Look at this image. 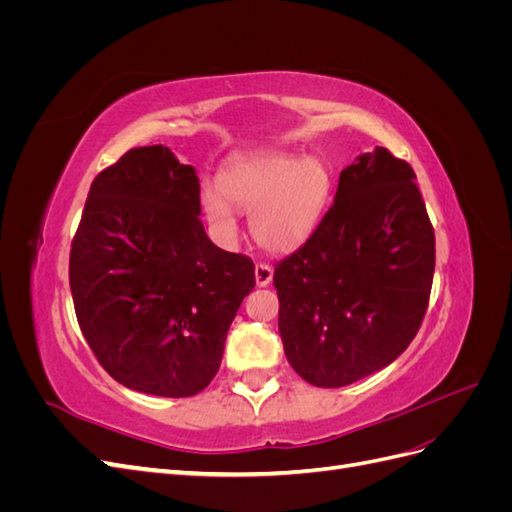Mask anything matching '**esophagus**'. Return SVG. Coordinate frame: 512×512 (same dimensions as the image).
I'll return each instance as SVG.
<instances>
[{"instance_id":"1","label":"esophagus","mask_w":512,"mask_h":512,"mask_svg":"<svg viewBox=\"0 0 512 512\" xmlns=\"http://www.w3.org/2000/svg\"><path fill=\"white\" fill-rule=\"evenodd\" d=\"M256 284L258 286H269L273 280V269L267 262H256Z\"/></svg>"}]
</instances>
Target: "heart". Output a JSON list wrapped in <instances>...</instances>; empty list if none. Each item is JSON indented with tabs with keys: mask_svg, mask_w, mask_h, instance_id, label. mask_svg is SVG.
Listing matches in <instances>:
<instances>
[{
	"mask_svg": "<svg viewBox=\"0 0 512 512\" xmlns=\"http://www.w3.org/2000/svg\"><path fill=\"white\" fill-rule=\"evenodd\" d=\"M220 192L205 190L203 207L222 239L237 235L232 209L252 213V235L269 252H292L312 235L331 196V173L318 158L269 156L230 166Z\"/></svg>",
	"mask_w": 512,
	"mask_h": 512,
	"instance_id": "obj_1",
	"label": "heart"
}]
</instances>
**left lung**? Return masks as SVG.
<instances>
[{"label":"left lung","mask_w":512,"mask_h":512,"mask_svg":"<svg viewBox=\"0 0 512 512\" xmlns=\"http://www.w3.org/2000/svg\"><path fill=\"white\" fill-rule=\"evenodd\" d=\"M414 179L389 149L363 153L309 239L275 265L284 352L309 384L337 389L374 374L421 329L436 235Z\"/></svg>","instance_id":"1"}]
</instances>
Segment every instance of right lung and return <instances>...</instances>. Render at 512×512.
<instances>
[{
	"mask_svg": "<svg viewBox=\"0 0 512 512\" xmlns=\"http://www.w3.org/2000/svg\"><path fill=\"white\" fill-rule=\"evenodd\" d=\"M200 181L168 147H136L94 179L70 250L87 346L119 384L192 397L222 363L254 262L220 250L200 222Z\"/></svg>",
	"mask_w": 512,
	"mask_h": 512,
	"instance_id": "add662e5",
	"label": "right lung"
}]
</instances>
